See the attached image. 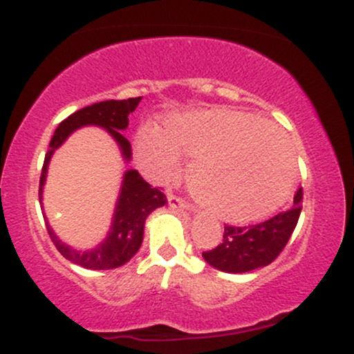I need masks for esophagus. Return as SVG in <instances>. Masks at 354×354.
<instances>
[{"label": "esophagus", "instance_id": "esophagus-1", "mask_svg": "<svg viewBox=\"0 0 354 354\" xmlns=\"http://www.w3.org/2000/svg\"><path fill=\"white\" fill-rule=\"evenodd\" d=\"M168 205H169V208H173V209H189V203L185 201L183 198L176 196V194H173V193L168 194Z\"/></svg>", "mask_w": 354, "mask_h": 354}]
</instances>
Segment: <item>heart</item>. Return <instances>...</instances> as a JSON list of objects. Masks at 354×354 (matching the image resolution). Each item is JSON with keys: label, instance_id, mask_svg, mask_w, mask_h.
Listing matches in <instances>:
<instances>
[{"label": "heart", "instance_id": "obj_1", "mask_svg": "<svg viewBox=\"0 0 354 354\" xmlns=\"http://www.w3.org/2000/svg\"><path fill=\"white\" fill-rule=\"evenodd\" d=\"M146 171L166 178L193 158L188 181L205 209L225 221H253L278 208L296 174L295 149L278 126L236 109L169 115L165 129L146 123L136 133Z\"/></svg>", "mask_w": 354, "mask_h": 354}]
</instances>
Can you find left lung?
I'll return each instance as SVG.
<instances>
[{
    "label": "left lung",
    "instance_id": "left-lung-1",
    "mask_svg": "<svg viewBox=\"0 0 354 354\" xmlns=\"http://www.w3.org/2000/svg\"><path fill=\"white\" fill-rule=\"evenodd\" d=\"M303 189L290 209L253 226H225L223 243L205 251V261L225 273H248L273 263L290 241L301 213Z\"/></svg>",
    "mask_w": 354,
    "mask_h": 354
}]
</instances>
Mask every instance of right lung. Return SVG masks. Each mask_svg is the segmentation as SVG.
Instances as JSON below:
<instances>
[{"instance_id": "obj_1", "label": "right lung", "mask_w": 354, "mask_h": 354, "mask_svg": "<svg viewBox=\"0 0 354 354\" xmlns=\"http://www.w3.org/2000/svg\"><path fill=\"white\" fill-rule=\"evenodd\" d=\"M140 101L141 96L120 101H101V103L78 109V111L68 116L66 120L61 121L50 141V149L44 156L41 178H39V203H41L43 198V186L44 181H46L48 165H50L53 153L66 141V138L73 131H76L81 126L95 124L106 129L120 146L124 160L129 161L131 145L121 135V131L128 128L129 113L135 111ZM165 193H161L160 189L153 188L149 183H146L136 169H128L123 176V185H121L120 198H118L115 214H113L111 228H109V233L104 238V241H101L93 250L78 251L75 248L64 245L46 221L48 234H50L51 241L55 243L56 250L75 265L86 268V270H113V268L123 266L124 263H128L136 254L141 243H143L146 218L151 211L160 208V206H165Z\"/></svg>"}]
</instances>
